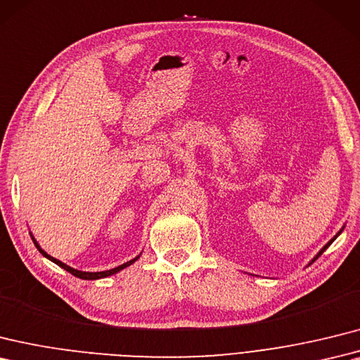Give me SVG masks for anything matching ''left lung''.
<instances>
[{
    "instance_id": "left-lung-1",
    "label": "left lung",
    "mask_w": 360,
    "mask_h": 360,
    "mask_svg": "<svg viewBox=\"0 0 360 360\" xmlns=\"http://www.w3.org/2000/svg\"><path fill=\"white\" fill-rule=\"evenodd\" d=\"M342 230H344V229H342ZM342 230H340V231H339V233H338V235H336V236H334V238H333V239H331V240H330V242H328V244H327V245H325V247H323V248H322V250H321V252H319V253H317V256H316V257H314V259H313V261H311V264H313V262H314V261H316V259H317V257H319V256H321V255H322V253H323V252H325V250H327V248H328V247H330V245H331V244H333V240H334V239H336V238H338V236H339V235H340V233H342Z\"/></svg>"
}]
</instances>
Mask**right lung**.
Segmentation results:
<instances>
[{"mask_svg":"<svg viewBox=\"0 0 360 360\" xmlns=\"http://www.w3.org/2000/svg\"><path fill=\"white\" fill-rule=\"evenodd\" d=\"M32 240H33V244H35V247L39 250V253H41V255L46 256L47 259H50V261L55 262L56 265H60L61 269H64L65 271H69V273H72L73 276H77V278H79V279H87V281H95V279L107 278V276H112V274H115V273H118V271L124 270L125 266L131 265L133 262L138 261V259H139V256H138V257H135V259H131V261H129V262H125V264H122V265H120V266H116V269H112V270H105V271H96V273H90V271H79V270H75V269H72V266H69V265H65V264H64V262H61V261H58V259L52 257V256H50V255H47V253L44 252V250L38 245V242L35 240V238H33V236H32Z\"/></svg>","mask_w":360,"mask_h":360,"instance_id":"1","label":"right lung"}]
</instances>
